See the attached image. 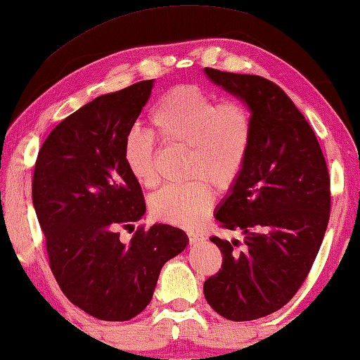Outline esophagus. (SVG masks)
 Wrapping results in <instances>:
<instances>
[{"mask_svg":"<svg viewBox=\"0 0 360 360\" xmlns=\"http://www.w3.org/2000/svg\"><path fill=\"white\" fill-rule=\"evenodd\" d=\"M188 238H190L191 245H196V243H200L202 240L201 233H198V232H188Z\"/></svg>","mask_w":360,"mask_h":360,"instance_id":"esophagus-1","label":"esophagus"}]
</instances>
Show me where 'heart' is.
Here are the masks:
<instances>
[{
	"mask_svg": "<svg viewBox=\"0 0 360 360\" xmlns=\"http://www.w3.org/2000/svg\"><path fill=\"white\" fill-rule=\"evenodd\" d=\"M150 122L167 144L186 148L185 174L195 180L169 185L153 195L150 214L159 221L195 227L214 202V190H227L238 179L252 146L253 127L247 108L237 102L216 103L196 86H179L160 98ZM123 162L139 185H155L154 141L141 131L128 133Z\"/></svg>",
	"mask_w": 360,
	"mask_h": 360,
	"instance_id": "1",
	"label": "heart"
}]
</instances>
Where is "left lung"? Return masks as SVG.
Listing matches in <instances>:
<instances>
[{"label": "left lung", "instance_id": "8db88e82", "mask_svg": "<svg viewBox=\"0 0 360 360\" xmlns=\"http://www.w3.org/2000/svg\"><path fill=\"white\" fill-rule=\"evenodd\" d=\"M212 84L250 110L253 138L216 219L237 238L211 237L222 253L205 297L219 315L248 321L292 299L314 264L330 221V176L309 122L274 82L205 68Z\"/></svg>", "mask_w": 360, "mask_h": 360}]
</instances>
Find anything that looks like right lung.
Returning <instances> with one entry per match:
<instances>
[{"instance_id":"right-lung-1","label":"right lung","mask_w":360,"mask_h":360,"mask_svg":"<svg viewBox=\"0 0 360 360\" xmlns=\"http://www.w3.org/2000/svg\"><path fill=\"white\" fill-rule=\"evenodd\" d=\"M154 79L98 96L56 124L34 169L32 201L50 268L63 294L86 314L127 321L148 307L160 269L184 252L179 227H120L146 212L141 186L123 162V143L149 101Z\"/></svg>"}]
</instances>
